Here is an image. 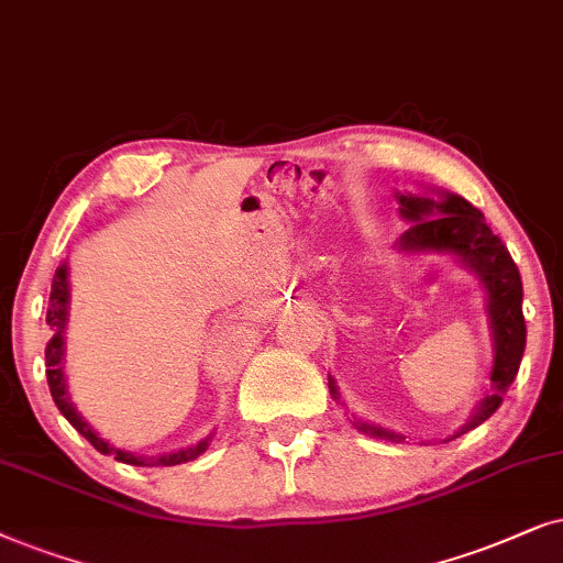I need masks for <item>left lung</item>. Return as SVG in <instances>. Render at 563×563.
I'll list each match as a JSON object with an SVG mask.
<instances>
[{
    "label": "left lung",
    "instance_id": "left-lung-1",
    "mask_svg": "<svg viewBox=\"0 0 563 563\" xmlns=\"http://www.w3.org/2000/svg\"><path fill=\"white\" fill-rule=\"evenodd\" d=\"M399 213L411 227L404 231L399 246L404 252H451L459 254L466 267L474 269L486 290V309H489L492 334H494V365H492V391L484 396L474 415L455 432L474 430L486 422L499 409L501 396L512 386L520 371L522 352H526V317H522V280L515 260L509 257L507 246L497 234L486 227L484 213L468 203L466 198L453 192H443V198L432 200L422 195H399ZM329 391L336 399V386L329 376ZM360 432L373 438L401 443L404 434L388 432L384 427L355 422Z\"/></svg>",
    "mask_w": 563,
    "mask_h": 563
}]
</instances>
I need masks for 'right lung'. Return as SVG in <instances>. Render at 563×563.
<instances>
[{
  "label": "right lung",
  "instance_id": "add662e5",
  "mask_svg": "<svg viewBox=\"0 0 563 563\" xmlns=\"http://www.w3.org/2000/svg\"><path fill=\"white\" fill-rule=\"evenodd\" d=\"M66 277H69V273H66V265H62L56 269L54 283H51V298H48V313H46L48 327L54 329V336H51L46 344V378H48L51 396H54L58 411H62V415L69 419V424L74 427V430H77L79 434H85L89 443H92L102 455H115V461L131 463V466H177V463L195 461L200 453H206L211 438L200 440L198 445L183 448V451H177V453L159 455V459H144V455L118 451V448L104 443L100 434H97L92 427L81 419L79 411L74 409L69 391H66V380H64V327H66V303H69V283H66Z\"/></svg>",
  "mask_w": 563,
  "mask_h": 563
}]
</instances>
